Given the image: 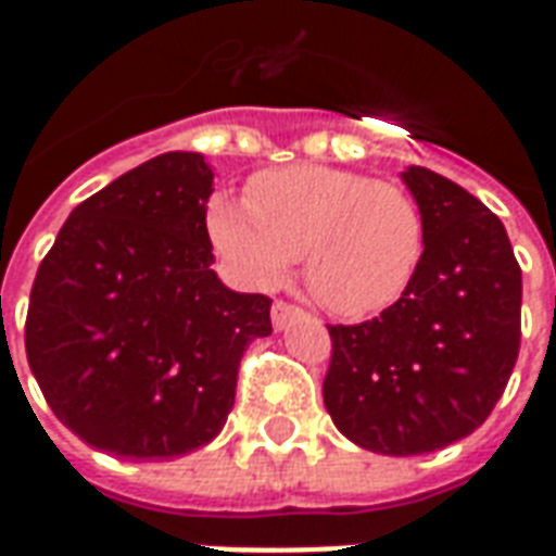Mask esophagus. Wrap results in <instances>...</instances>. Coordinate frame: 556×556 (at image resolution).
<instances>
[{"label": "esophagus", "mask_w": 556, "mask_h": 556, "mask_svg": "<svg viewBox=\"0 0 556 556\" xmlns=\"http://www.w3.org/2000/svg\"><path fill=\"white\" fill-rule=\"evenodd\" d=\"M303 309L301 306H294V303H286V301H274V306H270V321H274V327L277 330H282V327H289L294 318H303Z\"/></svg>", "instance_id": "34e87169"}]
</instances>
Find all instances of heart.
<instances>
[{
  "label": "heart",
  "mask_w": 556,
  "mask_h": 556,
  "mask_svg": "<svg viewBox=\"0 0 556 556\" xmlns=\"http://www.w3.org/2000/svg\"><path fill=\"white\" fill-rule=\"evenodd\" d=\"M250 202L217 195L207 235L250 286H274L303 255L306 286L330 313L363 318L396 303L426 250L417 199L396 181L333 166L255 175Z\"/></svg>",
  "instance_id": "1"
}]
</instances>
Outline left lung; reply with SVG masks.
I'll use <instances>...</instances> for the list:
<instances>
[{"instance_id":"8db88e82","label":"left lung","mask_w":556,"mask_h":556,"mask_svg":"<svg viewBox=\"0 0 556 556\" xmlns=\"http://www.w3.org/2000/svg\"><path fill=\"white\" fill-rule=\"evenodd\" d=\"M405 184L426 223L417 277L378 318L327 325V414L384 455L434 453L477 431L521 349V267L497 214L422 166Z\"/></svg>"}]
</instances>
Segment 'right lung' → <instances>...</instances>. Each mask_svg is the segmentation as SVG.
<instances>
[{
    "mask_svg": "<svg viewBox=\"0 0 556 556\" xmlns=\"http://www.w3.org/2000/svg\"><path fill=\"white\" fill-rule=\"evenodd\" d=\"M214 172L169 151L79 202L43 255L26 357L79 441L118 458H175L226 426L243 351L270 327L267 294L211 270Z\"/></svg>",
    "mask_w": 556,
    "mask_h": 556,
    "instance_id": "add662e5",
    "label": "right lung"
}]
</instances>
